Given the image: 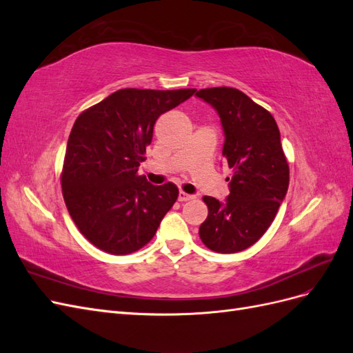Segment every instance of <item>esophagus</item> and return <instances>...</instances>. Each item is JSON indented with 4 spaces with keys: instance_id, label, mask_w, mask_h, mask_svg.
<instances>
[{
    "instance_id": "34e87169",
    "label": "esophagus",
    "mask_w": 353,
    "mask_h": 353,
    "mask_svg": "<svg viewBox=\"0 0 353 353\" xmlns=\"http://www.w3.org/2000/svg\"><path fill=\"white\" fill-rule=\"evenodd\" d=\"M194 199H196V196L187 194V193H184V191H179V194H178L179 201H190V200H194Z\"/></svg>"
}]
</instances>
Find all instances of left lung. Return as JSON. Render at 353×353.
<instances>
[{
  "label": "left lung",
  "mask_w": 353,
  "mask_h": 353,
  "mask_svg": "<svg viewBox=\"0 0 353 353\" xmlns=\"http://www.w3.org/2000/svg\"><path fill=\"white\" fill-rule=\"evenodd\" d=\"M196 95L221 117L222 154L232 169L225 201L203 197L209 213L199 236L213 252L237 253L263 236L287 194L290 170L280 130L268 110L237 88H205Z\"/></svg>",
  "instance_id": "1"
}]
</instances>
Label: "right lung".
Here are the masks:
<instances>
[{"mask_svg": "<svg viewBox=\"0 0 353 353\" xmlns=\"http://www.w3.org/2000/svg\"><path fill=\"white\" fill-rule=\"evenodd\" d=\"M194 92L125 88L74 121L61 191L74 225L97 249L117 256L140 250L174 206L176 185L147 183L138 166L145 160L157 117Z\"/></svg>", "mask_w": 353, "mask_h": 353, "instance_id": "obj_1", "label": "right lung"}]
</instances>
